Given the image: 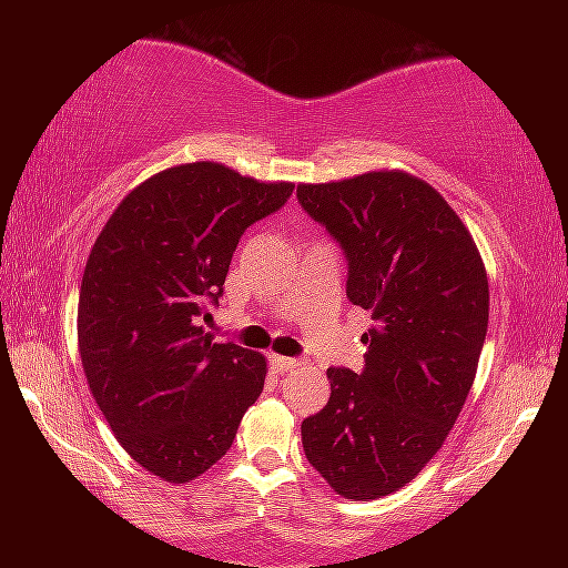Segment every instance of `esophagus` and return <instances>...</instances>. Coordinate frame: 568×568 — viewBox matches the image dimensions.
Returning <instances> with one entry per match:
<instances>
[{
  "label": "esophagus",
  "instance_id": "obj_1",
  "mask_svg": "<svg viewBox=\"0 0 568 568\" xmlns=\"http://www.w3.org/2000/svg\"><path fill=\"white\" fill-rule=\"evenodd\" d=\"M271 364H274L276 372H292L300 367V359H292V356H271Z\"/></svg>",
  "mask_w": 568,
  "mask_h": 568
}]
</instances>
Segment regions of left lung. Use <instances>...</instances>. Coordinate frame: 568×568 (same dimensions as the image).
Instances as JSON below:
<instances>
[{"instance_id":"left-lung-1","label":"left lung","mask_w":568,"mask_h":568,"mask_svg":"<svg viewBox=\"0 0 568 568\" xmlns=\"http://www.w3.org/2000/svg\"><path fill=\"white\" fill-rule=\"evenodd\" d=\"M300 206L346 258V297L369 310L359 372L302 422L313 468L354 501L398 491L460 416L488 328V282L453 206L408 173L300 185Z\"/></svg>"}]
</instances>
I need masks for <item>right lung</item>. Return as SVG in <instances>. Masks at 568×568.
Listing matches in <instances>:
<instances>
[{
	"label": "right lung",
	"instance_id": "1",
	"mask_svg": "<svg viewBox=\"0 0 568 568\" xmlns=\"http://www.w3.org/2000/svg\"><path fill=\"white\" fill-rule=\"evenodd\" d=\"M292 183L220 162L162 170L105 222L84 266L77 336L92 398L121 447L185 484L224 457L266 379L261 354L204 333L232 253Z\"/></svg>",
	"mask_w": 568,
	"mask_h": 568
}]
</instances>
